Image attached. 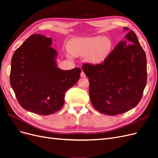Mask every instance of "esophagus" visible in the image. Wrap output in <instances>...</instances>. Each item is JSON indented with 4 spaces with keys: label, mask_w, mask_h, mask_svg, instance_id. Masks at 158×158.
<instances>
[{
    "label": "esophagus",
    "mask_w": 158,
    "mask_h": 158,
    "mask_svg": "<svg viewBox=\"0 0 158 158\" xmlns=\"http://www.w3.org/2000/svg\"><path fill=\"white\" fill-rule=\"evenodd\" d=\"M80 76L82 78H85V73H84L83 71H82L81 72V73H80Z\"/></svg>",
    "instance_id": "34e87169"
}]
</instances>
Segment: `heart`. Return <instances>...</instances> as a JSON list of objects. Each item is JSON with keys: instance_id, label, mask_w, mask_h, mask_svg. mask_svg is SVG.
Instances as JSON below:
<instances>
[{"instance_id": "1", "label": "heart", "mask_w": 158, "mask_h": 158, "mask_svg": "<svg viewBox=\"0 0 158 158\" xmlns=\"http://www.w3.org/2000/svg\"><path fill=\"white\" fill-rule=\"evenodd\" d=\"M112 46V41L109 37L98 35L74 38L69 47L72 55H86L88 63L95 65L103 63L107 59Z\"/></svg>"}]
</instances>
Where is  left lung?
Instances as JSON below:
<instances>
[{
	"mask_svg": "<svg viewBox=\"0 0 158 158\" xmlns=\"http://www.w3.org/2000/svg\"><path fill=\"white\" fill-rule=\"evenodd\" d=\"M125 40L103 63L82 66L89 78L91 102L100 113L114 115L136 107L147 82L146 56L136 35L128 27Z\"/></svg>",
	"mask_w": 158,
	"mask_h": 158,
	"instance_id": "8db88e82",
	"label": "left lung"
}]
</instances>
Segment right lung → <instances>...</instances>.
<instances>
[{
  "label": "right lung",
  "mask_w": 158,
  "mask_h": 158,
  "mask_svg": "<svg viewBox=\"0 0 158 158\" xmlns=\"http://www.w3.org/2000/svg\"><path fill=\"white\" fill-rule=\"evenodd\" d=\"M52 39L33 34L14 52L11 61L10 85L18 102L28 111L47 115L63 107L66 91L78 82L81 69L69 70L56 64L58 52Z\"/></svg>",
  "instance_id": "right-lung-1"
}]
</instances>
